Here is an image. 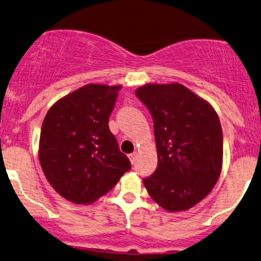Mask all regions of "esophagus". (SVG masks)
I'll return each mask as SVG.
<instances>
[{
	"instance_id": "obj_1",
	"label": "esophagus",
	"mask_w": 261,
	"mask_h": 261,
	"mask_svg": "<svg viewBox=\"0 0 261 261\" xmlns=\"http://www.w3.org/2000/svg\"><path fill=\"white\" fill-rule=\"evenodd\" d=\"M136 159H137V153L136 152H133V153L128 154V160H130V162L133 163V165L136 162Z\"/></svg>"
}]
</instances>
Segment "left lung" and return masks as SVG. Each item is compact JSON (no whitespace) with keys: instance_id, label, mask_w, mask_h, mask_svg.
<instances>
[{"instance_id":"1","label":"left lung","mask_w":261,"mask_h":261,"mask_svg":"<svg viewBox=\"0 0 261 261\" xmlns=\"http://www.w3.org/2000/svg\"><path fill=\"white\" fill-rule=\"evenodd\" d=\"M135 94L152 116L159 157L145 188L163 210L188 211L210 194L222 172L219 117L210 102L179 83H150Z\"/></svg>"}]
</instances>
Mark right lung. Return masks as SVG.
<instances>
[{"label":"right lung","instance_id":"right-lung-1","mask_svg":"<svg viewBox=\"0 0 261 261\" xmlns=\"http://www.w3.org/2000/svg\"><path fill=\"white\" fill-rule=\"evenodd\" d=\"M121 85L87 84L51 105L43 120L39 162L63 198L91 204L131 168L109 130Z\"/></svg>","mask_w":261,"mask_h":261}]
</instances>
